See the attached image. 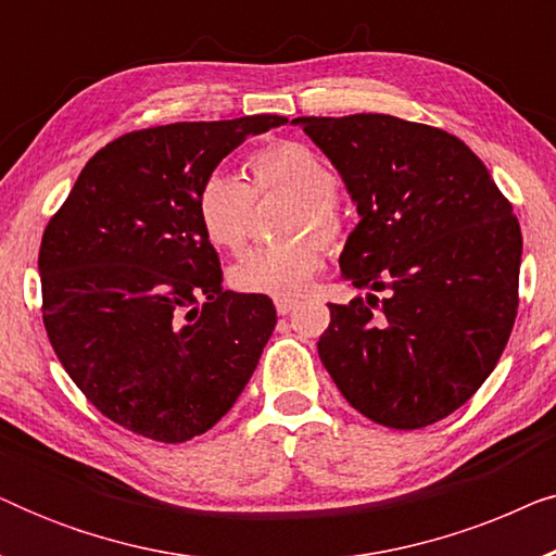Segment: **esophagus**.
<instances>
[{
  "mask_svg": "<svg viewBox=\"0 0 556 556\" xmlns=\"http://www.w3.org/2000/svg\"><path fill=\"white\" fill-rule=\"evenodd\" d=\"M295 306H299V301H293V299H276V311H278L280 316H288Z\"/></svg>",
  "mask_w": 556,
  "mask_h": 556,
  "instance_id": "1",
  "label": "esophagus"
}]
</instances>
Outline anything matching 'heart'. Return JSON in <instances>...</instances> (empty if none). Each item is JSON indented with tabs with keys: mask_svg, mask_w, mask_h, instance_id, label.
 Masks as SVG:
<instances>
[{
	"mask_svg": "<svg viewBox=\"0 0 556 556\" xmlns=\"http://www.w3.org/2000/svg\"><path fill=\"white\" fill-rule=\"evenodd\" d=\"M255 189H283L295 197L291 238L248 250L230 268V283L240 293L273 299L301 295L324 263V243L341 240L344 217L337 204V174L306 143L280 141L250 156ZM253 189L230 172H212L197 192V217L212 245L240 250L250 232ZM314 229L317 235L303 233Z\"/></svg>",
	"mask_w": 556,
	"mask_h": 556,
	"instance_id": "b5f03b06",
	"label": "heart"
}]
</instances>
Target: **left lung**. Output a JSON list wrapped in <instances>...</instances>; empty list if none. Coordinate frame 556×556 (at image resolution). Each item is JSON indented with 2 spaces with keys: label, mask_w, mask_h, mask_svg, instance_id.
Here are the masks:
<instances>
[{
  "label": "left lung",
  "mask_w": 556,
  "mask_h": 556,
  "mask_svg": "<svg viewBox=\"0 0 556 556\" xmlns=\"http://www.w3.org/2000/svg\"><path fill=\"white\" fill-rule=\"evenodd\" d=\"M329 156L359 225L339 257L367 293L329 303L318 356L349 405L417 430L473 397L519 308L521 227L485 164L458 136L384 113L301 116ZM378 311L375 312L374 308Z\"/></svg>",
  "instance_id": "1"
}]
</instances>
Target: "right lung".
Listing matches in <instances>:
<instances>
[{
    "mask_svg": "<svg viewBox=\"0 0 556 556\" xmlns=\"http://www.w3.org/2000/svg\"><path fill=\"white\" fill-rule=\"evenodd\" d=\"M245 116L105 143L45 227L42 321L78 390L121 428L185 443L230 413L276 329L268 295L223 288L197 192L248 136Z\"/></svg>",
    "mask_w": 556,
    "mask_h": 556,
    "instance_id": "add662e5",
    "label": "right lung"
}]
</instances>
